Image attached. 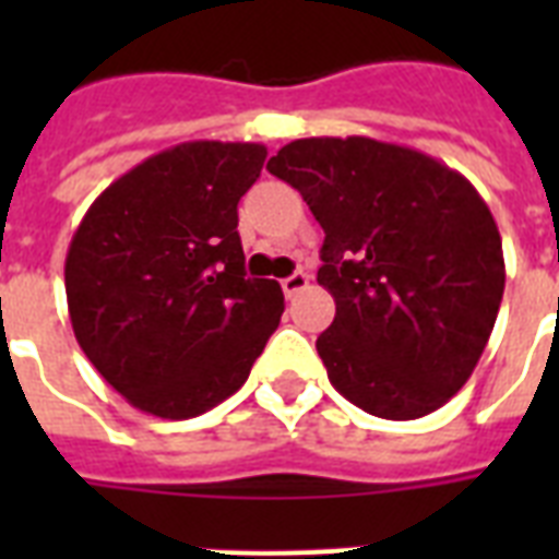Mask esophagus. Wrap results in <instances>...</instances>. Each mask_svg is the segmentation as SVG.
Here are the masks:
<instances>
[{
    "instance_id": "obj_1",
    "label": "esophagus",
    "mask_w": 559,
    "mask_h": 559,
    "mask_svg": "<svg viewBox=\"0 0 559 559\" xmlns=\"http://www.w3.org/2000/svg\"><path fill=\"white\" fill-rule=\"evenodd\" d=\"M307 284H310V275H307V272H301V270H296L293 275H289V278L281 281V287H284V293H287L289 298L296 296V293H301Z\"/></svg>"
}]
</instances>
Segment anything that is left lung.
<instances>
[{
	"instance_id": "8db88e82",
	"label": "left lung",
	"mask_w": 559,
	"mask_h": 559,
	"mask_svg": "<svg viewBox=\"0 0 559 559\" xmlns=\"http://www.w3.org/2000/svg\"><path fill=\"white\" fill-rule=\"evenodd\" d=\"M324 228L319 284L336 316L316 340L333 389L368 415L415 420L469 380L504 293L487 202L412 147L298 139L266 165Z\"/></svg>"
}]
</instances>
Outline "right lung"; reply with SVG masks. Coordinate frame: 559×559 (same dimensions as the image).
I'll list each match as a JSON object with an SVG mask.
<instances>
[{
  "instance_id": "obj_1",
  "label": "right lung",
  "mask_w": 559,
  "mask_h": 559,
  "mask_svg": "<svg viewBox=\"0 0 559 559\" xmlns=\"http://www.w3.org/2000/svg\"><path fill=\"white\" fill-rule=\"evenodd\" d=\"M263 159V144H177L116 179L74 231V340L147 415L186 420L231 397L278 328L284 293L246 278L237 235Z\"/></svg>"
}]
</instances>
